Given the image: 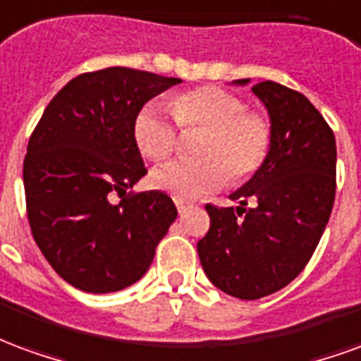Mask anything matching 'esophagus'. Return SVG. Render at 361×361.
<instances>
[{
  "label": "esophagus",
  "instance_id": "34e87169",
  "mask_svg": "<svg viewBox=\"0 0 361 361\" xmlns=\"http://www.w3.org/2000/svg\"><path fill=\"white\" fill-rule=\"evenodd\" d=\"M177 209H178V213L183 215V213H186V209H188V206H186L184 202H177Z\"/></svg>",
  "mask_w": 361,
  "mask_h": 361
}]
</instances>
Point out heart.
Returning a JSON list of instances; mask_svg holds the SVG:
<instances>
[{
  "mask_svg": "<svg viewBox=\"0 0 361 361\" xmlns=\"http://www.w3.org/2000/svg\"><path fill=\"white\" fill-rule=\"evenodd\" d=\"M171 111L180 128H206L196 142L198 159H178L154 173L155 186L173 198L194 200L217 190L228 175L235 183H246L269 157L273 146L269 117L248 109L235 92L198 86L173 97ZM174 121L159 104L140 107L134 117L133 138L142 155L152 161H165L177 152Z\"/></svg>",
  "mask_w": 361,
  "mask_h": 361,
  "instance_id": "1",
  "label": "heart"
}]
</instances>
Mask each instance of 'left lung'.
Segmentation results:
<instances>
[{"label": "left lung", "instance_id": "left-lung-1", "mask_svg": "<svg viewBox=\"0 0 361 361\" xmlns=\"http://www.w3.org/2000/svg\"><path fill=\"white\" fill-rule=\"evenodd\" d=\"M252 92L273 125L269 157L231 194L240 202L236 209L207 204L212 223L198 242L207 279L240 300L269 296L298 277L327 227L336 190L335 134L312 102L273 80Z\"/></svg>", "mask_w": 361, "mask_h": 361}]
</instances>
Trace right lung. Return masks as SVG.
Masks as SVG:
<instances>
[{
	"label": "right lung",
	"mask_w": 361,
	"mask_h": 361,
	"mask_svg": "<svg viewBox=\"0 0 361 361\" xmlns=\"http://www.w3.org/2000/svg\"><path fill=\"white\" fill-rule=\"evenodd\" d=\"M180 78L109 67L84 73L49 102L26 148V213L55 273L92 294L134 285L177 219L159 190L126 194L148 169L133 138L136 113Z\"/></svg>",
	"instance_id": "right-lung-1"
}]
</instances>
